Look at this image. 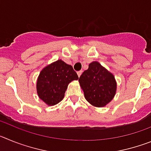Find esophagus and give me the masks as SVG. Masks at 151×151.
Returning <instances> with one entry per match:
<instances>
[{"instance_id": "1", "label": "esophagus", "mask_w": 151, "mask_h": 151, "mask_svg": "<svg viewBox=\"0 0 151 151\" xmlns=\"http://www.w3.org/2000/svg\"><path fill=\"white\" fill-rule=\"evenodd\" d=\"M82 70H80V71L77 72V74H78V77H80V76H81V75H82Z\"/></svg>"}]
</instances>
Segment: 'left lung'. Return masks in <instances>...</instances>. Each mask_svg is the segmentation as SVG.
I'll list each match as a JSON object with an SVG mask.
<instances>
[{"instance_id": "left-lung-1", "label": "left lung", "mask_w": 151, "mask_h": 151, "mask_svg": "<svg viewBox=\"0 0 151 151\" xmlns=\"http://www.w3.org/2000/svg\"><path fill=\"white\" fill-rule=\"evenodd\" d=\"M78 82L85 99L97 107H103L113 100L116 91L115 77L97 61L91 63Z\"/></svg>"}]
</instances>
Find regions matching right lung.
<instances>
[{
    "mask_svg": "<svg viewBox=\"0 0 151 151\" xmlns=\"http://www.w3.org/2000/svg\"><path fill=\"white\" fill-rule=\"evenodd\" d=\"M78 79L73 66L58 60L41 71L36 85L37 93L46 104L54 106L63 99L69 83Z\"/></svg>",
    "mask_w": 151,
    "mask_h": 151,
    "instance_id": "1",
    "label": "right lung"
}]
</instances>
